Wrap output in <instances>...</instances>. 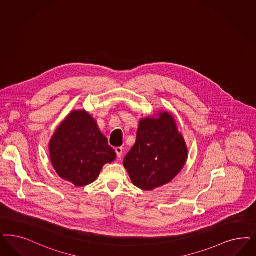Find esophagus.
Listing matches in <instances>:
<instances>
[{
	"label": "esophagus",
	"mask_w": 256,
	"mask_h": 256,
	"mask_svg": "<svg viewBox=\"0 0 256 256\" xmlns=\"http://www.w3.org/2000/svg\"><path fill=\"white\" fill-rule=\"evenodd\" d=\"M116 150V156L118 157H122V152H124V148L122 147H116V148H115Z\"/></svg>",
	"instance_id": "esophagus-1"
}]
</instances>
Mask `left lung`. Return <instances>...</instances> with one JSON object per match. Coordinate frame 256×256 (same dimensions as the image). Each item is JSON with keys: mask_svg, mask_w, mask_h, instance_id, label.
I'll list each match as a JSON object with an SVG mask.
<instances>
[{"mask_svg": "<svg viewBox=\"0 0 256 256\" xmlns=\"http://www.w3.org/2000/svg\"><path fill=\"white\" fill-rule=\"evenodd\" d=\"M186 158L188 148L174 116L164 112L159 118L141 120L136 141L124 164L132 184L148 191L172 181Z\"/></svg>", "mask_w": 256, "mask_h": 256, "instance_id": "8db88e82", "label": "left lung"}]
</instances>
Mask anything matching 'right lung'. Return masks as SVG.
<instances>
[{
	"mask_svg": "<svg viewBox=\"0 0 256 256\" xmlns=\"http://www.w3.org/2000/svg\"><path fill=\"white\" fill-rule=\"evenodd\" d=\"M50 156L58 175L76 186L95 181L102 166L116 159L115 150L86 111H74L50 142Z\"/></svg>",
	"mask_w": 256,
	"mask_h": 256,
	"instance_id": "obj_1",
	"label": "right lung"
}]
</instances>
